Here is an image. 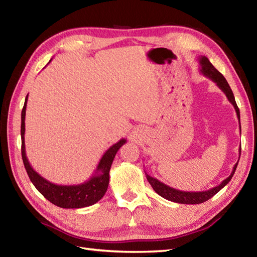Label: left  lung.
I'll use <instances>...</instances> for the list:
<instances>
[{"instance_id": "obj_1", "label": "left lung", "mask_w": 257, "mask_h": 257, "mask_svg": "<svg viewBox=\"0 0 257 257\" xmlns=\"http://www.w3.org/2000/svg\"><path fill=\"white\" fill-rule=\"evenodd\" d=\"M198 60H199V65H200V68H199L200 73L204 74L207 77H209V79L216 83L217 86L225 94L226 98H228L230 103L233 105L234 109L236 111L238 122H240V110H238V107L235 103V98H234L233 93H232V89H231L230 85L228 84V82H226V80L224 79V76L220 73L216 68L213 67L211 62L209 61V59H208L207 57L200 56ZM240 129H241V123H240ZM240 156H241V147H240ZM237 163H238V161L233 166V170H232L229 177H226L224 181H222V183H220L218 185V186H214L208 190H204V192H183V190H178V189L168 186L166 184L160 182L159 180H157L156 177H152L149 174H147V173H146V176H147L148 182L150 183L152 188L154 189V192L158 193L161 197H163V198L168 199L170 201H173V202H177V204L197 205V204H201V202H205L208 199H210L211 197L216 195L219 190H221L225 186V185L231 181V178H232V176H233L234 172L236 170Z\"/></svg>"}]
</instances>
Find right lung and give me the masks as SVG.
Listing matches in <instances>:
<instances>
[{
  "label": "right lung",
  "mask_w": 257,
  "mask_h": 257,
  "mask_svg": "<svg viewBox=\"0 0 257 257\" xmlns=\"http://www.w3.org/2000/svg\"><path fill=\"white\" fill-rule=\"evenodd\" d=\"M51 61V60H50ZM49 61V62H50ZM27 98L25 99L22 110V158L24 165L27 171V174L31 178L34 186L37 188L38 192L43 195L46 199L52 202L60 208H67V209H77V208H84L96 204L98 200L103 198L109 184V171L111 168L112 161L115 159L117 151L120 149L126 139H120L115 145H112L107 150L97 164V168L92 177L84 183L76 185H58L51 183L41 175H39L33 168L26 157L25 149V116H26V106Z\"/></svg>",
  "instance_id": "obj_1"
}]
</instances>
